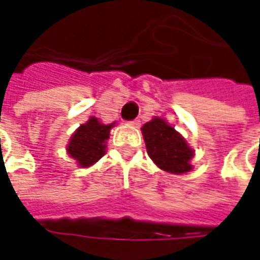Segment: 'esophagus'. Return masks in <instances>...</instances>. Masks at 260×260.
Wrapping results in <instances>:
<instances>
[{
    "mask_svg": "<svg viewBox=\"0 0 260 260\" xmlns=\"http://www.w3.org/2000/svg\"><path fill=\"white\" fill-rule=\"evenodd\" d=\"M139 122H141V121H139V119H138V118H135V119H132V121H129V124H131V125H134V126H139Z\"/></svg>",
    "mask_w": 260,
    "mask_h": 260,
    "instance_id": "obj_1",
    "label": "esophagus"
}]
</instances>
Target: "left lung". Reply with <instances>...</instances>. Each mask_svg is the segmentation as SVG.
Instances as JSON below:
<instances>
[{"instance_id":"1","label":"left lung","mask_w":260,"mask_h":260,"mask_svg":"<svg viewBox=\"0 0 260 260\" xmlns=\"http://www.w3.org/2000/svg\"><path fill=\"white\" fill-rule=\"evenodd\" d=\"M142 134L149 156L160 169L171 174L191 171L189 160L193 150L164 119L154 118L146 122L142 126Z\"/></svg>"}]
</instances>
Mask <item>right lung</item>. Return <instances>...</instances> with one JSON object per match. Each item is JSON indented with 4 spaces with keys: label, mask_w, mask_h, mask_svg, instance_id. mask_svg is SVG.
Segmentation results:
<instances>
[{
    "label": "right lung",
    "mask_w": 260,
    "mask_h": 260,
    "mask_svg": "<svg viewBox=\"0 0 260 260\" xmlns=\"http://www.w3.org/2000/svg\"><path fill=\"white\" fill-rule=\"evenodd\" d=\"M111 126L113 124L104 125L91 117L86 124L80 125L79 129L72 135L67 150L79 166H91L104 156L106 142L110 136Z\"/></svg>",
    "instance_id": "1"
}]
</instances>
